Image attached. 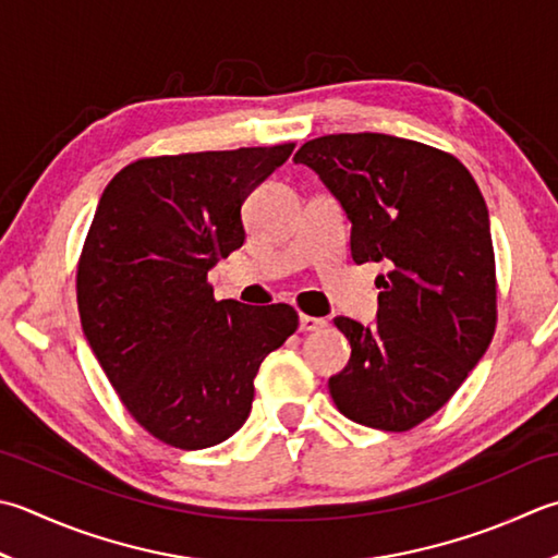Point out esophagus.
I'll return each mask as SVG.
<instances>
[{
  "mask_svg": "<svg viewBox=\"0 0 558 558\" xmlns=\"http://www.w3.org/2000/svg\"><path fill=\"white\" fill-rule=\"evenodd\" d=\"M326 326V319H319V316H307V314H302L300 316V331H319V329H324Z\"/></svg>",
  "mask_w": 558,
  "mask_h": 558,
  "instance_id": "1",
  "label": "esophagus"
}]
</instances>
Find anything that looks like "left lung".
Instances as JSON below:
<instances>
[{"instance_id": "left-lung-1", "label": "left lung", "mask_w": 558, "mask_h": 558, "mask_svg": "<svg viewBox=\"0 0 558 558\" xmlns=\"http://www.w3.org/2000/svg\"><path fill=\"white\" fill-rule=\"evenodd\" d=\"M351 222L355 264H381L373 326L336 316L351 360L331 399L360 425L401 433L442 409L496 331V258L484 195L460 159L381 133L304 142Z\"/></svg>"}]
</instances>
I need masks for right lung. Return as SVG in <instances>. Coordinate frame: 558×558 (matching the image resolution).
<instances>
[{
  "mask_svg": "<svg viewBox=\"0 0 558 558\" xmlns=\"http://www.w3.org/2000/svg\"><path fill=\"white\" fill-rule=\"evenodd\" d=\"M294 145L137 159L98 201L76 268L82 329L123 407L157 440L203 450L242 428L290 304L217 302L207 270L244 244L242 205Z\"/></svg>",
  "mask_w": 558,
  "mask_h": 558,
  "instance_id": "obj_1",
  "label": "right lung"
}]
</instances>
